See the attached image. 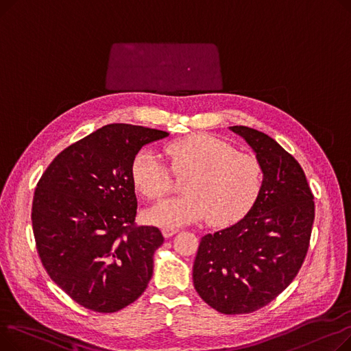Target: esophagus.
Masks as SVG:
<instances>
[{
    "label": "esophagus",
    "instance_id": "obj_1",
    "mask_svg": "<svg viewBox=\"0 0 351 351\" xmlns=\"http://www.w3.org/2000/svg\"><path fill=\"white\" fill-rule=\"evenodd\" d=\"M176 232H178V229H175V228H163V229H162V233H163L165 237H171V236H173Z\"/></svg>",
    "mask_w": 351,
    "mask_h": 351
}]
</instances>
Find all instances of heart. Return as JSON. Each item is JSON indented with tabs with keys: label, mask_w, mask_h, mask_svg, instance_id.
<instances>
[{
	"label": "heart",
	"mask_w": 351,
	"mask_h": 351,
	"mask_svg": "<svg viewBox=\"0 0 351 351\" xmlns=\"http://www.w3.org/2000/svg\"><path fill=\"white\" fill-rule=\"evenodd\" d=\"M171 170L186 178L185 195L166 199L147 209L145 219L160 228L182 226L209 217L213 225H229L243 217L259 197L263 166L252 154L209 134H196L165 147ZM135 188L146 199H160L172 189L168 165L152 149H142L132 162Z\"/></svg>",
	"instance_id": "heart-1"
}]
</instances>
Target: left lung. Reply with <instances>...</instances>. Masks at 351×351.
I'll use <instances>...</instances> for the list:
<instances>
[{
	"label": "left lung",
	"mask_w": 351,
	"mask_h": 351,
	"mask_svg": "<svg viewBox=\"0 0 351 351\" xmlns=\"http://www.w3.org/2000/svg\"><path fill=\"white\" fill-rule=\"evenodd\" d=\"M263 166V186L237 223L200 239L193 263L199 296L225 315H245L274 300L307 254L315 202L299 162L269 135L230 126Z\"/></svg>",
	"instance_id": "left-lung-1"
}]
</instances>
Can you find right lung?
I'll return each mask as SVG.
<instances>
[{"label":"right lung","mask_w":351,"mask_h":351,"mask_svg":"<svg viewBox=\"0 0 351 351\" xmlns=\"http://www.w3.org/2000/svg\"><path fill=\"white\" fill-rule=\"evenodd\" d=\"M168 135L105 125L64 149L36 185L31 219L40 259L85 308L115 313L134 303L152 278L163 236L155 226L135 225L131 168L143 145Z\"/></svg>","instance_id":"add662e5"}]
</instances>
